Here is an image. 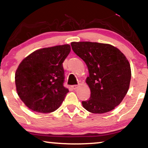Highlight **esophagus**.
I'll return each mask as SVG.
<instances>
[{"instance_id":"esophagus-1","label":"esophagus","mask_w":148,"mask_h":148,"mask_svg":"<svg viewBox=\"0 0 148 148\" xmlns=\"http://www.w3.org/2000/svg\"><path fill=\"white\" fill-rule=\"evenodd\" d=\"M78 86H77V85H74V86H72V88L75 90V89H76L77 88V87H78Z\"/></svg>"}]
</instances>
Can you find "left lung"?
<instances>
[{"mask_svg":"<svg viewBox=\"0 0 148 148\" xmlns=\"http://www.w3.org/2000/svg\"><path fill=\"white\" fill-rule=\"evenodd\" d=\"M72 49L86 62L89 99L82 106L93 114L106 113L121 103L129 88L131 70L125 55L110 44L73 42Z\"/></svg>","mask_w":148,"mask_h":148,"instance_id":"8db88e82","label":"left lung"}]
</instances>
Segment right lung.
<instances>
[{
    "mask_svg": "<svg viewBox=\"0 0 148 148\" xmlns=\"http://www.w3.org/2000/svg\"><path fill=\"white\" fill-rule=\"evenodd\" d=\"M71 52L69 44L40 49L19 64L15 74L17 95L32 111L54 112L61 106L69 89L63 86L62 62Z\"/></svg>",
    "mask_w": 148,
    "mask_h": 148,
    "instance_id": "add662e5",
    "label": "right lung"
}]
</instances>
